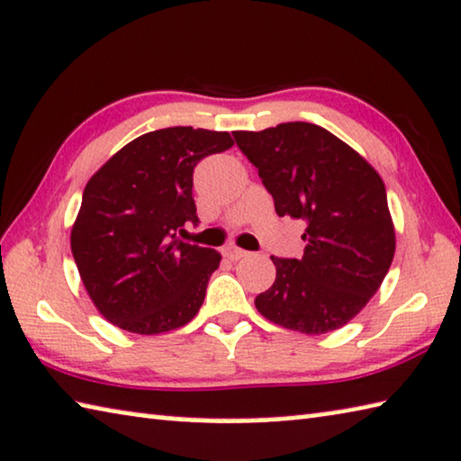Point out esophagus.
Listing matches in <instances>:
<instances>
[{
	"mask_svg": "<svg viewBox=\"0 0 461 461\" xmlns=\"http://www.w3.org/2000/svg\"><path fill=\"white\" fill-rule=\"evenodd\" d=\"M223 257L230 258V260H240V258L248 257V252L242 250V248H238V246H225L223 248Z\"/></svg>",
	"mask_w": 461,
	"mask_h": 461,
	"instance_id": "1",
	"label": "esophagus"
}]
</instances>
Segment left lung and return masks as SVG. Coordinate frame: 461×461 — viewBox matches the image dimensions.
Listing matches in <instances>:
<instances>
[{"label":"left lung","mask_w":461,"mask_h":461,"mask_svg":"<svg viewBox=\"0 0 461 461\" xmlns=\"http://www.w3.org/2000/svg\"><path fill=\"white\" fill-rule=\"evenodd\" d=\"M233 139L258 167L276 215L308 225L303 257H270L276 279L254 305L295 332L345 326L382 287L396 252L382 176L361 153L312 122L233 131Z\"/></svg>","instance_id":"obj_1"}]
</instances>
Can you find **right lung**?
<instances>
[{
	"mask_svg": "<svg viewBox=\"0 0 461 461\" xmlns=\"http://www.w3.org/2000/svg\"><path fill=\"white\" fill-rule=\"evenodd\" d=\"M231 145L225 131H151L87 180L71 252L87 295L108 322L162 334L199 313L221 254L180 242L176 231L196 221L194 166Z\"/></svg>",
	"mask_w": 461,
	"mask_h": 461,
	"instance_id": "obj_1",
	"label": "right lung"
}]
</instances>
